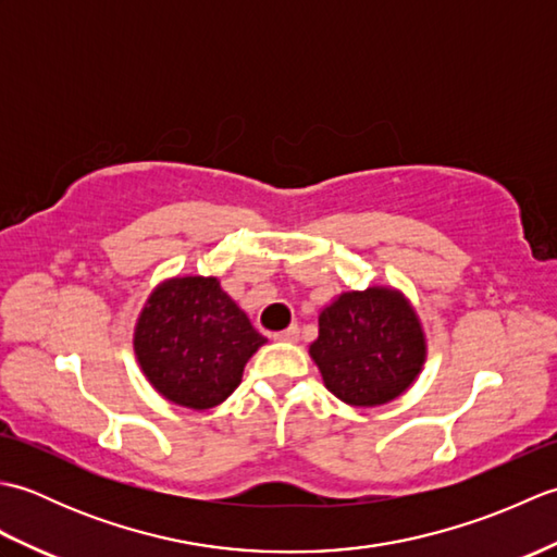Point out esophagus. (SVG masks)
I'll return each instance as SVG.
<instances>
[{
	"label": "esophagus",
	"mask_w": 557,
	"mask_h": 557,
	"mask_svg": "<svg viewBox=\"0 0 557 557\" xmlns=\"http://www.w3.org/2000/svg\"><path fill=\"white\" fill-rule=\"evenodd\" d=\"M272 339H277V342H297L299 339V327L297 325H289L287 330H280V333L272 335Z\"/></svg>",
	"instance_id": "1"
}]
</instances>
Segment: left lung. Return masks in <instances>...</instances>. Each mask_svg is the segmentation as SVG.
I'll list each match as a JSON object with an SVG mask.
<instances>
[{
  "label": "left lung",
  "mask_w": 557,
  "mask_h": 557,
  "mask_svg": "<svg viewBox=\"0 0 557 557\" xmlns=\"http://www.w3.org/2000/svg\"><path fill=\"white\" fill-rule=\"evenodd\" d=\"M309 354L337 399L351 407H381L413 385L429 345L405 294L375 285L342 292L323 306Z\"/></svg>",
  "instance_id": "8db88e82"
}]
</instances>
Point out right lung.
I'll use <instances>...</instances> for the list:
<instances>
[{"label": "right lung", "mask_w": 557, "mask_h": 557, "mask_svg": "<svg viewBox=\"0 0 557 557\" xmlns=\"http://www.w3.org/2000/svg\"><path fill=\"white\" fill-rule=\"evenodd\" d=\"M265 342L220 280L203 275L160 282L134 327V354L146 381L160 397L194 411L222 405Z\"/></svg>", "instance_id": "1"}]
</instances>
